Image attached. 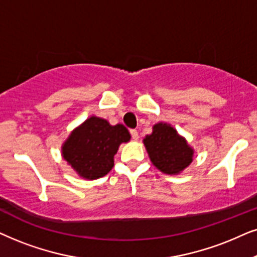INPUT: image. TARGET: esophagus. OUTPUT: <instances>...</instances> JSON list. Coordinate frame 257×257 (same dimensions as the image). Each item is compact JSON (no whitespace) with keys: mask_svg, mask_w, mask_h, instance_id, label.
<instances>
[{"mask_svg":"<svg viewBox=\"0 0 257 257\" xmlns=\"http://www.w3.org/2000/svg\"><path fill=\"white\" fill-rule=\"evenodd\" d=\"M131 135L134 140H139V133L136 129H131Z\"/></svg>","mask_w":257,"mask_h":257,"instance_id":"1","label":"esophagus"}]
</instances>
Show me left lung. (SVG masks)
Listing matches in <instances>:
<instances>
[{"instance_id":"obj_1","label":"left lung","mask_w":257,"mask_h":257,"mask_svg":"<svg viewBox=\"0 0 257 257\" xmlns=\"http://www.w3.org/2000/svg\"><path fill=\"white\" fill-rule=\"evenodd\" d=\"M143 143L150 161L164 174L176 175L193 162L194 149L168 123H156Z\"/></svg>"}]
</instances>
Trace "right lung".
I'll use <instances>...</instances> for the list:
<instances>
[{"instance_id": "add662e5", "label": "right lung", "mask_w": 257, "mask_h": 257, "mask_svg": "<svg viewBox=\"0 0 257 257\" xmlns=\"http://www.w3.org/2000/svg\"><path fill=\"white\" fill-rule=\"evenodd\" d=\"M131 140L123 124L91 116L74 129L62 146V156L82 179L96 180L114 167V156L123 142Z\"/></svg>"}]
</instances>
